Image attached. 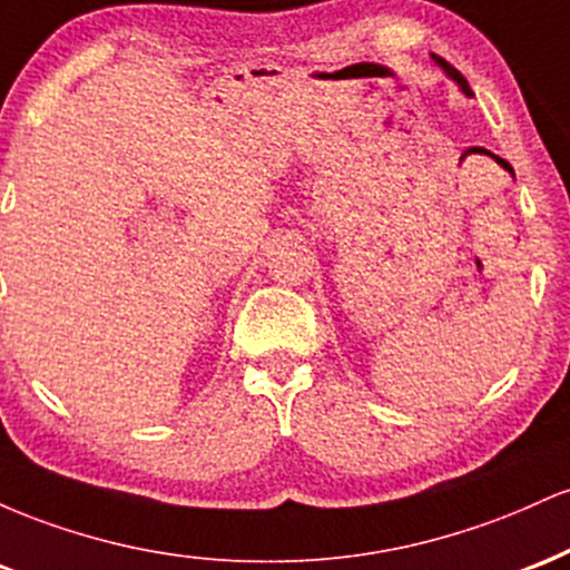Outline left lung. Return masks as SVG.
<instances>
[{"label":"left lung","instance_id":"left-lung-1","mask_svg":"<svg viewBox=\"0 0 570 570\" xmlns=\"http://www.w3.org/2000/svg\"><path fill=\"white\" fill-rule=\"evenodd\" d=\"M431 58H434V63H436V67H440V69L444 71V75H448V77H450V80H453V82L458 85V88H461V90H463V94H466V96H472V88H469V82H466V80H463V77H461V71H458V69H453V67H450V63H448V61H444V58H440V56H434V53H431Z\"/></svg>","mask_w":570,"mask_h":570}]
</instances>
